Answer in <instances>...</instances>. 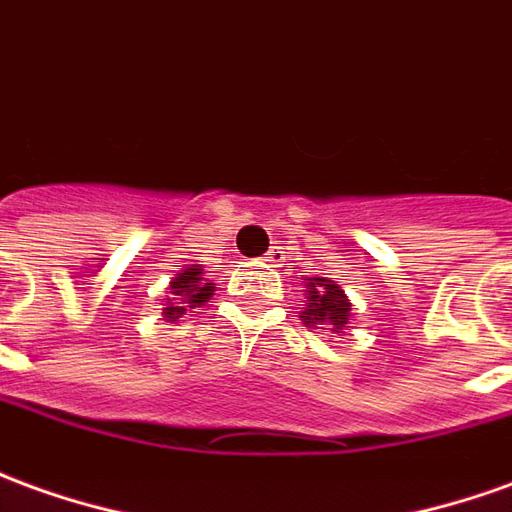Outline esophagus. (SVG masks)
I'll return each mask as SVG.
<instances>
[{"instance_id": "esophagus-1", "label": "esophagus", "mask_w": 512, "mask_h": 512, "mask_svg": "<svg viewBox=\"0 0 512 512\" xmlns=\"http://www.w3.org/2000/svg\"><path fill=\"white\" fill-rule=\"evenodd\" d=\"M268 260H274V252H271V255H268Z\"/></svg>"}]
</instances>
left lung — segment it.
Wrapping results in <instances>:
<instances>
[{
	"label": "left lung",
	"mask_w": 512,
	"mask_h": 512,
	"mask_svg": "<svg viewBox=\"0 0 512 512\" xmlns=\"http://www.w3.org/2000/svg\"><path fill=\"white\" fill-rule=\"evenodd\" d=\"M302 321L321 332H341L352 321V302L346 299L341 285L327 277H310L305 291Z\"/></svg>",
	"instance_id": "1"
}]
</instances>
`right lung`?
<instances>
[{
  "label": "right lung",
  "instance_id": "obj_1",
  "mask_svg": "<svg viewBox=\"0 0 512 512\" xmlns=\"http://www.w3.org/2000/svg\"><path fill=\"white\" fill-rule=\"evenodd\" d=\"M213 291H216V285L213 282L205 280V268L202 266H185L174 277V280L169 282V302H166V307H163V316H166V321H180L182 316H185V310H194V307H202L213 296Z\"/></svg>",
  "mask_w": 512,
  "mask_h": 512
}]
</instances>
